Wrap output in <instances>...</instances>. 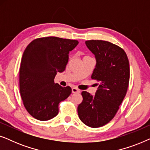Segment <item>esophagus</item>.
<instances>
[{"instance_id": "1", "label": "esophagus", "mask_w": 150, "mask_h": 150, "mask_svg": "<svg viewBox=\"0 0 150 150\" xmlns=\"http://www.w3.org/2000/svg\"><path fill=\"white\" fill-rule=\"evenodd\" d=\"M71 92H72L73 93H80V90L78 89L77 88H76V87H73L72 89H71Z\"/></svg>"}]
</instances>
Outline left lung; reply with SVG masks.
<instances>
[{
	"instance_id": "8db88e82",
	"label": "left lung",
	"mask_w": 150,
	"mask_h": 150,
	"mask_svg": "<svg viewBox=\"0 0 150 150\" xmlns=\"http://www.w3.org/2000/svg\"><path fill=\"white\" fill-rule=\"evenodd\" d=\"M85 44L96 60L91 79L100 85L95 95L82 92L83 100L78 106V114L85 125L99 128L114 117L126 96L130 66L125 51L112 43L89 40Z\"/></svg>"
}]
</instances>
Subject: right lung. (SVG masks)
Masks as SVG:
<instances>
[{"label": "right lung", "mask_w": 150, "mask_h": 150, "mask_svg": "<svg viewBox=\"0 0 150 150\" xmlns=\"http://www.w3.org/2000/svg\"><path fill=\"white\" fill-rule=\"evenodd\" d=\"M77 40L48 37L36 39L26 47L20 69V91L24 107L30 115L48 121L59 113V104L71 93L69 87L54 83L57 72H63L69 53Z\"/></svg>", "instance_id": "obj_1"}]
</instances>
